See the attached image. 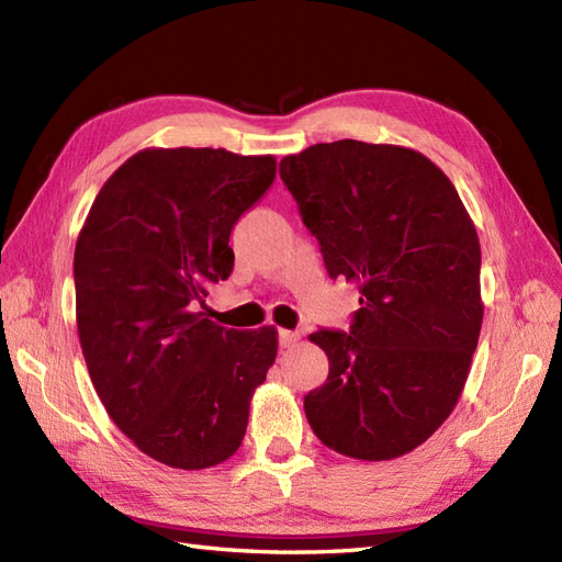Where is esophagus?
Here are the masks:
<instances>
[{
  "instance_id": "34e87169",
  "label": "esophagus",
  "mask_w": 562,
  "mask_h": 562,
  "mask_svg": "<svg viewBox=\"0 0 562 562\" xmlns=\"http://www.w3.org/2000/svg\"><path fill=\"white\" fill-rule=\"evenodd\" d=\"M278 340H280V347L286 349V347H292V345L299 340V333L280 328V330H278Z\"/></svg>"
}]
</instances>
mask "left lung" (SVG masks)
Here are the masks:
<instances>
[{"mask_svg": "<svg viewBox=\"0 0 562 562\" xmlns=\"http://www.w3.org/2000/svg\"><path fill=\"white\" fill-rule=\"evenodd\" d=\"M333 280L359 286L349 333L318 330L328 381L304 397L323 446L393 460L458 404L479 342L481 246L452 181L412 148L316 143L280 162Z\"/></svg>", "mask_w": 562, "mask_h": 562, "instance_id": "8db88e82", "label": "left lung"}]
</instances>
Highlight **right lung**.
I'll return each mask as SVG.
<instances>
[{"label":"right lung","instance_id":"obj_1","mask_svg":"<svg viewBox=\"0 0 562 562\" xmlns=\"http://www.w3.org/2000/svg\"><path fill=\"white\" fill-rule=\"evenodd\" d=\"M272 155L146 148L95 195L74 254L76 323L95 393L134 446L175 469L239 450L278 330L205 318L229 234L276 179Z\"/></svg>","mask_w":562,"mask_h":562}]
</instances>
